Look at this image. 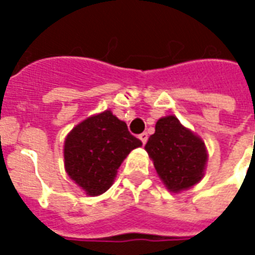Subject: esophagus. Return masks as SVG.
Returning a JSON list of instances; mask_svg holds the SVG:
<instances>
[{
  "instance_id": "34e87169",
  "label": "esophagus",
  "mask_w": 255,
  "mask_h": 255,
  "mask_svg": "<svg viewBox=\"0 0 255 255\" xmlns=\"http://www.w3.org/2000/svg\"><path fill=\"white\" fill-rule=\"evenodd\" d=\"M139 139L141 140V143L145 144V143H147V140H148V135L145 133V132H143V133H140V135H139Z\"/></svg>"
}]
</instances>
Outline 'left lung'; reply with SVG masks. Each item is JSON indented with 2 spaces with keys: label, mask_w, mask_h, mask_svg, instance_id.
I'll return each mask as SVG.
<instances>
[{
  "label": "left lung",
  "mask_w": 255,
  "mask_h": 255,
  "mask_svg": "<svg viewBox=\"0 0 255 255\" xmlns=\"http://www.w3.org/2000/svg\"><path fill=\"white\" fill-rule=\"evenodd\" d=\"M145 151L164 185L173 193L189 189L204 177L208 160L205 143L184 127L176 116L157 120Z\"/></svg>",
  "instance_id": "left-lung-1"
}]
</instances>
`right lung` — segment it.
<instances>
[{"instance_id":"obj_1","label":"right lung","mask_w":255,"mask_h":255,"mask_svg":"<svg viewBox=\"0 0 255 255\" xmlns=\"http://www.w3.org/2000/svg\"><path fill=\"white\" fill-rule=\"evenodd\" d=\"M140 145L127 124L106 110L83 120L67 135L66 172L88 196H99L110 189L128 153Z\"/></svg>"}]
</instances>
